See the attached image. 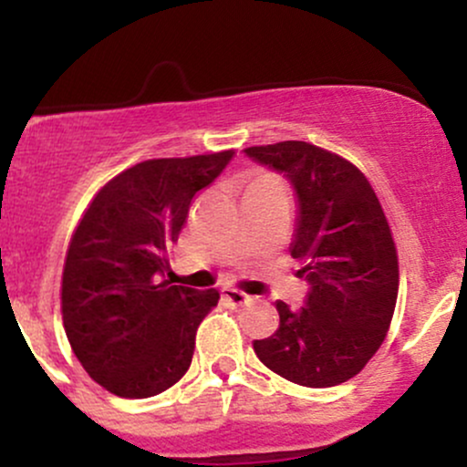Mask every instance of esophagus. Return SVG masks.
Wrapping results in <instances>:
<instances>
[{"instance_id":"1","label":"esophagus","mask_w":467,"mask_h":467,"mask_svg":"<svg viewBox=\"0 0 467 467\" xmlns=\"http://www.w3.org/2000/svg\"><path fill=\"white\" fill-rule=\"evenodd\" d=\"M222 296L226 298L230 305H234V307H241V305L250 303V296L245 292H241L237 287H223L222 289Z\"/></svg>"}]
</instances>
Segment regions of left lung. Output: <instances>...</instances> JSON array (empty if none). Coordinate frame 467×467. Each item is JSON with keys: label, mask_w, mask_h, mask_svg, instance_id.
Masks as SVG:
<instances>
[{"label": "left lung", "mask_w": 467, "mask_h": 467, "mask_svg": "<svg viewBox=\"0 0 467 467\" xmlns=\"http://www.w3.org/2000/svg\"><path fill=\"white\" fill-rule=\"evenodd\" d=\"M292 182L298 200L292 256L309 283L305 307L276 301L278 329L254 340L270 371L327 389L364 368L387 337L400 265L378 195L349 160L301 140L244 149Z\"/></svg>", "instance_id": "1"}]
</instances>
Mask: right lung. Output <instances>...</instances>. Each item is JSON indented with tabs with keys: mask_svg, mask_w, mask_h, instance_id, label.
Segmentation results:
<instances>
[{
	"mask_svg": "<svg viewBox=\"0 0 467 467\" xmlns=\"http://www.w3.org/2000/svg\"><path fill=\"white\" fill-rule=\"evenodd\" d=\"M233 155L144 160L107 182L74 230L63 265V327L89 378L118 398H153L189 371L197 327L219 292L171 285L166 252L192 197Z\"/></svg>",
	"mask_w": 467,
	"mask_h": 467,
	"instance_id": "right-lung-1",
	"label": "right lung"
}]
</instances>
